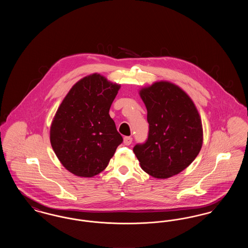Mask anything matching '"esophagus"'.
<instances>
[{
	"mask_svg": "<svg viewBox=\"0 0 248 248\" xmlns=\"http://www.w3.org/2000/svg\"><path fill=\"white\" fill-rule=\"evenodd\" d=\"M132 140H133V139H132L131 137H124V144L126 145V146H128V145H130V144L132 143Z\"/></svg>",
	"mask_w": 248,
	"mask_h": 248,
	"instance_id": "34e87169",
	"label": "esophagus"
}]
</instances>
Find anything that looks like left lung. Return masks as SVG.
<instances>
[{"mask_svg":"<svg viewBox=\"0 0 248 248\" xmlns=\"http://www.w3.org/2000/svg\"><path fill=\"white\" fill-rule=\"evenodd\" d=\"M149 123V136L133 151L142 169L155 178H168L186 169L202 145L198 109L184 90L167 81L140 90Z\"/></svg>","mask_w":248,"mask_h":248,"instance_id":"8db88e82","label":"left lung"}]
</instances>
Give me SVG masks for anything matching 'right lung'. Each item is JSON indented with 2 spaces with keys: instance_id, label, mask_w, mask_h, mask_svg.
<instances>
[{
  "instance_id": "right-lung-1",
  "label": "right lung",
  "mask_w": 248,
  "mask_h": 248,
  "mask_svg": "<svg viewBox=\"0 0 248 248\" xmlns=\"http://www.w3.org/2000/svg\"><path fill=\"white\" fill-rule=\"evenodd\" d=\"M120 87L93 73L75 83L59 107L50 127V142L60 163L73 175L99 174L123 142L108 114Z\"/></svg>"
}]
</instances>
